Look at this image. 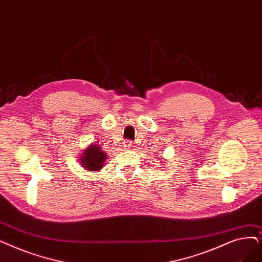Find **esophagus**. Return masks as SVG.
<instances>
[{"label":"esophagus","mask_w":262,"mask_h":262,"mask_svg":"<svg viewBox=\"0 0 262 262\" xmlns=\"http://www.w3.org/2000/svg\"><path fill=\"white\" fill-rule=\"evenodd\" d=\"M123 146H124V149L129 150V149H132V147H133V142H130V141H126V142H124Z\"/></svg>","instance_id":"esophagus-1"}]
</instances>
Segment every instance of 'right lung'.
<instances>
[{"instance_id": "1", "label": "right lung", "mask_w": 262, "mask_h": 262, "mask_svg": "<svg viewBox=\"0 0 262 262\" xmlns=\"http://www.w3.org/2000/svg\"><path fill=\"white\" fill-rule=\"evenodd\" d=\"M107 153L101 150L98 144L91 143L80 154L79 163L90 172L99 171L107 161Z\"/></svg>"}]
</instances>
